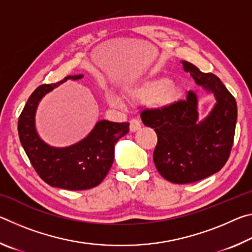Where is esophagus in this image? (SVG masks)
Returning <instances> with one entry per match:
<instances>
[{"label":"esophagus","instance_id":"esophagus-1","mask_svg":"<svg viewBox=\"0 0 252 252\" xmlns=\"http://www.w3.org/2000/svg\"><path fill=\"white\" fill-rule=\"evenodd\" d=\"M140 127H141V123H140V121L136 120V119H131L130 120V131L135 132L136 130H139Z\"/></svg>","mask_w":252,"mask_h":252}]
</instances>
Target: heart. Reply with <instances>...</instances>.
Instances as JSON below:
<instances>
[{
	"mask_svg": "<svg viewBox=\"0 0 252 252\" xmlns=\"http://www.w3.org/2000/svg\"><path fill=\"white\" fill-rule=\"evenodd\" d=\"M179 88L171 80L158 79L143 84L142 87L133 89L129 92V96L133 100H150L151 103L158 108H165L171 105L178 99ZM109 101L117 104L119 100L117 96L110 94Z\"/></svg>",
	"mask_w": 252,
	"mask_h": 252,
	"instance_id": "1",
	"label": "heart"
}]
</instances>
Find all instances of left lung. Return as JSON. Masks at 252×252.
Listing matches in <instances>:
<instances>
[{"mask_svg":"<svg viewBox=\"0 0 252 252\" xmlns=\"http://www.w3.org/2000/svg\"><path fill=\"white\" fill-rule=\"evenodd\" d=\"M182 64L195 82L215 94L217 104L210 114L198 121V101L192 91L165 108L141 111L143 125L155 129L158 136L156 168L165 180L178 185L202 180L223 168L237 122L236 99L218 76L204 73L188 61Z\"/></svg>","mask_w":252,"mask_h":252,"instance_id":"left-lung-1","label":"left lung"}]
</instances>
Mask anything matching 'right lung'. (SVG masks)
Returning a JSON list of instances; mask_svg holds the SVG:
<instances>
[{
  "label": "right lung",
  "mask_w": 252,
  "mask_h": 252,
  "mask_svg": "<svg viewBox=\"0 0 252 252\" xmlns=\"http://www.w3.org/2000/svg\"><path fill=\"white\" fill-rule=\"evenodd\" d=\"M54 84H42L30 97L18 122L20 141L32 167L51 187L66 190H87L99 186L108 174L114 159V144L129 132V123L99 121L87 138L67 148H52L39 138L34 114L42 96L67 79Z\"/></svg>",
  "instance_id": "add662e5"
}]
</instances>
